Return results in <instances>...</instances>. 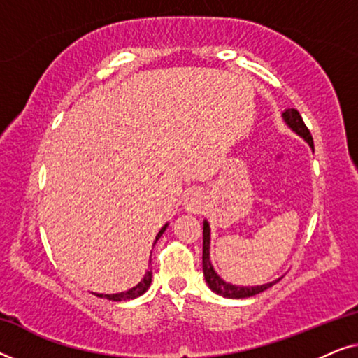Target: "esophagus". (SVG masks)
I'll return each mask as SVG.
<instances>
[{
  "mask_svg": "<svg viewBox=\"0 0 358 358\" xmlns=\"http://www.w3.org/2000/svg\"><path fill=\"white\" fill-rule=\"evenodd\" d=\"M184 207L187 208L189 212H199V210L203 207L202 194L197 192V190L187 194V197H185V202H184Z\"/></svg>",
  "mask_w": 358,
  "mask_h": 358,
  "instance_id": "obj_1",
  "label": "esophagus"
}]
</instances>
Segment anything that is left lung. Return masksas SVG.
Instances as JSON below:
<instances>
[{
    "label": "left lung",
    "instance_id": "left-lung-1",
    "mask_svg": "<svg viewBox=\"0 0 358 358\" xmlns=\"http://www.w3.org/2000/svg\"><path fill=\"white\" fill-rule=\"evenodd\" d=\"M283 120L285 124L290 127V129L298 134L300 136H303L308 141V145L311 146L313 151H315V145H313V136L308 130V127L303 122L300 112L296 109H287L283 112ZM202 264H203V275H205V282L210 287V290L217 293V295H222L224 298H249L257 295L267 288H271L275 282L271 283H264V285H257V287H238V285H231V283H227L223 280L222 277L218 275L217 272L213 271L212 262H210V227L208 222L205 220L203 222V256H202Z\"/></svg>",
    "mask_w": 358,
    "mask_h": 358
}]
</instances>
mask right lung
I'll list each match as a JSON object with an SVG mask.
<instances>
[{"mask_svg":"<svg viewBox=\"0 0 358 358\" xmlns=\"http://www.w3.org/2000/svg\"><path fill=\"white\" fill-rule=\"evenodd\" d=\"M166 227H168V224H164V227L159 229L158 236H156V241H158V239L161 238V234L164 233ZM150 264H151V261H150ZM151 277H153V271H151V268H150V271L145 273L143 280H141V282L138 283V285H135L134 288H130V290H127V292H122V293H114V295H102V293H96V295L99 296V298H107V300H112V301H125V300H134V298L140 296V295H143V293H145L146 290H148L150 285H151Z\"/></svg>","mask_w":358,"mask_h":358,"instance_id":"right-lung-1","label":"right lung"}]
</instances>
